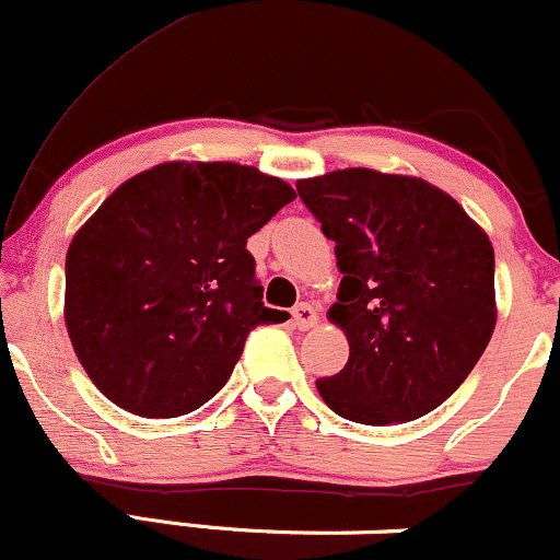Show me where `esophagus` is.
Here are the masks:
<instances>
[{
	"label": "esophagus",
	"instance_id": "esophagus-1",
	"mask_svg": "<svg viewBox=\"0 0 560 560\" xmlns=\"http://www.w3.org/2000/svg\"><path fill=\"white\" fill-rule=\"evenodd\" d=\"M292 324L294 329L300 331L313 329V326L318 324V313L313 311V305H307V302H298V305L292 307Z\"/></svg>",
	"mask_w": 560,
	"mask_h": 560
}]
</instances>
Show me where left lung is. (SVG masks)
<instances>
[{
	"mask_svg": "<svg viewBox=\"0 0 560 560\" xmlns=\"http://www.w3.org/2000/svg\"><path fill=\"white\" fill-rule=\"evenodd\" d=\"M342 271L329 318L350 358L318 378L347 421L427 416L464 384L494 329V253L466 210L410 176L345 168L298 182Z\"/></svg>",
	"mask_w": 560,
	"mask_h": 560,
	"instance_id": "8db88e82",
	"label": "left lung"
}]
</instances>
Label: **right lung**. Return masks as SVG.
<instances>
[{
  "label": "right lung",
  "instance_id": "1",
  "mask_svg": "<svg viewBox=\"0 0 560 560\" xmlns=\"http://www.w3.org/2000/svg\"><path fill=\"white\" fill-rule=\"evenodd\" d=\"M294 189L240 163H163L128 178L73 236L66 326L96 389L176 419L229 382L262 305L247 240Z\"/></svg>",
  "mask_w": 560,
  "mask_h": 560
}]
</instances>
